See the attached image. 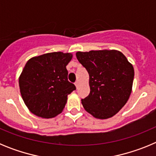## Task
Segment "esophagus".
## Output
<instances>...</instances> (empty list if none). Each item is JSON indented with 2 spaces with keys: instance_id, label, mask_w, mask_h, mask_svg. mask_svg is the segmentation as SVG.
I'll return each instance as SVG.
<instances>
[{
  "instance_id": "esophagus-1",
  "label": "esophagus",
  "mask_w": 156,
  "mask_h": 156,
  "mask_svg": "<svg viewBox=\"0 0 156 156\" xmlns=\"http://www.w3.org/2000/svg\"><path fill=\"white\" fill-rule=\"evenodd\" d=\"M75 85H76V87L79 88V87H80V82H79V81H76V82L75 83Z\"/></svg>"
}]
</instances>
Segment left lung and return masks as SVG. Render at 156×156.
I'll return each instance as SVG.
<instances>
[{"instance_id":"obj_1","label":"left lung","mask_w":156,"mask_h":156,"mask_svg":"<svg viewBox=\"0 0 156 156\" xmlns=\"http://www.w3.org/2000/svg\"><path fill=\"white\" fill-rule=\"evenodd\" d=\"M76 55L89 74L90 91L81 100L83 108L96 119L111 118L130 96L134 77L133 66L116 50L78 51Z\"/></svg>"}]
</instances>
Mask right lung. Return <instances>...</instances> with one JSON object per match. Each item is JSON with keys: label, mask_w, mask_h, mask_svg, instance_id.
I'll use <instances>...</instances> for the list:
<instances>
[{"label": "right lung", "mask_w": 156, "mask_h": 156, "mask_svg": "<svg viewBox=\"0 0 156 156\" xmlns=\"http://www.w3.org/2000/svg\"><path fill=\"white\" fill-rule=\"evenodd\" d=\"M73 54L51 52L31 58L19 78L25 105L37 116L50 119L63 111L68 95L76 90L68 81L66 66Z\"/></svg>", "instance_id": "1"}]
</instances>
